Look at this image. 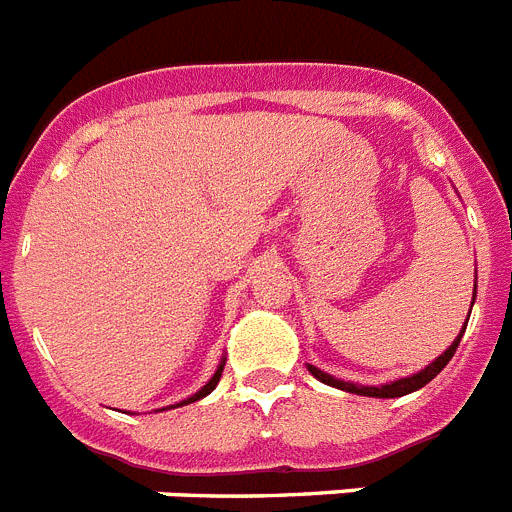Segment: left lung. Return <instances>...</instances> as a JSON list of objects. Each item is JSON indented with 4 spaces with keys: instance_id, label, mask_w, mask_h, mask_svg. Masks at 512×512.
I'll list each match as a JSON object with an SVG mask.
<instances>
[{
    "instance_id": "obj_1",
    "label": "left lung",
    "mask_w": 512,
    "mask_h": 512,
    "mask_svg": "<svg viewBox=\"0 0 512 512\" xmlns=\"http://www.w3.org/2000/svg\"><path fill=\"white\" fill-rule=\"evenodd\" d=\"M474 297H477V284H474ZM474 297H472V305H474ZM469 312H472V310H469ZM467 323H469V318H467ZM464 330H467V325L461 328V333L454 338V343H451V346L446 348L441 356H436V361H431V364L425 366V369L410 374V377L395 379V382L377 384V387H374V384L343 382V379H336L333 374L323 372V369H318V366H312V364H307V372H310L315 379H320L323 384H328V387H336V390H343V392H354V395H364V397H402V395H410V392L425 387V384L431 382V379L436 377L438 372H441L443 366L449 364L451 356H454L456 348H459V341H461V336H464Z\"/></svg>"
}]
</instances>
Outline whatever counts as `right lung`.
Segmentation results:
<instances>
[{
  "instance_id": "1",
  "label": "right lung",
  "mask_w": 512,
  "mask_h": 512,
  "mask_svg": "<svg viewBox=\"0 0 512 512\" xmlns=\"http://www.w3.org/2000/svg\"><path fill=\"white\" fill-rule=\"evenodd\" d=\"M223 366H225V356H223V361H220V364H217V372L212 374L210 382H207L205 387H200V390L194 392L192 397H187V400L176 402V405H169V408H182V405H189V402H197V400H202V397L210 395V392L215 390V387H217V382H220V377H223ZM161 410H166V408H161ZM156 413H158V410H156Z\"/></svg>"
}]
</instances>
